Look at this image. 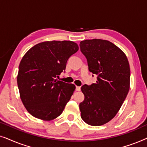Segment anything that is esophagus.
I'll use <instances>...</instances> for the list:
<instances>
[{"label":"esophagus","mask_w":147,"mask_h":147,"mask_svg":"<svg viewBox=\"0 0 147 147\" xmlns=\"http://www.w3.org/2000/svg\"><path fill=\"white\" fill-rule=\"evenodd\" d=\"M80 90H81V87H80V86H76V91H80Z\"/></svg>","instance_id":"34e87169"}]
</instances>
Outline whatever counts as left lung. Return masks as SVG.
<instances>
[{"label":"left lung","mask_w":147,"mask_h":147,"mask_svg":"<svg viewBox=\"0 0 147 147\" xmlns=\"http://www.w3.org/2000/svg\"><path fill=\"white\" fill-rule=\"evenodd\" d=\"M80 46L89 71L98 76L96 83L82 86L85 98L80 104L81 117L89 125L101 126L116 116L127 96L129 63L124 52L107 40H84Z\"/></svg>","instance_id":"1"}]
</instances>
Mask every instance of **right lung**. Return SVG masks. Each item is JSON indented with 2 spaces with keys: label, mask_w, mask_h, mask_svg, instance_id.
Listing matches in <instances>:
<instances>
[{
  "label": "right lung",
  "mask_w": 147,
  "mask_h": 147,
  "mask_svg": "<svg viewBox=\"0 0 147 147\" xmlns=\"http://www.w3.org/2000/svg\"><path fill=\"white\" fill-rule=\"evenodd\" d=\"M78 49V44L71 41H45L31 47L22 58L17 85L23 105L34 117L49 121L62 113L76 86L57 78Z\"/></svg>",
  "instance_id": "add662e5"
}]
</instances>
